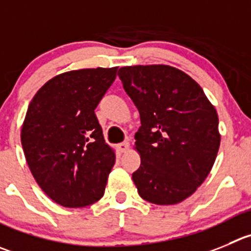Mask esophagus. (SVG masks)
<instances>
[{
  "mask_svg": "<svg viewBox=\"0 0 251 251\" xmlns=\"http://www.w3.org/2000/svg\"><path fill=\"white\" fill-rule=\"evenodd\" d=\"M128 147H130V144H128L127 141L121 142V144L118 145V149L120 152H126L128 150Z\"/></svg>",
  "mask_w": 251,
  "mask_h": 251,
  "instance_id": "obj_1",
  "label": "esophagus"
}]
</instances>
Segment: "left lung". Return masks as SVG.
Returning a JSON list of instances; mask_svg holds the SVG:
<instances>
[{
	"instance_id": "8db88e82",
	"label": "left lung",
	"mask_w": 251,
	"mask_h": 251,
	"mask_svg": "<svg viewBox=\"0 0 251 251\" xmlns=\"http://www.w3.org/2000/svg\"><path fill=\"white\" fill-rule=\"evenodd\" d=\"M118 75L141 119L135 135L141 165L132 173L140 197L160 205L182 202L214 165L221 145L214 106L191 76L173 67H124Z\"/></svg>"
}]
</instances>
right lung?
Here are the masks:
<instances>
[{"mask_svg":"<svg viewBox=\"0 0 251 251\" xmlns=\"http://www.w3.org/2000/svg\"><path fill=\"white\" fill-rule=\"evenodd\" d=\"M118 68L80 69L47 81L28 106L21 133L29 170L58 204L81 208L99 201L115 165L94 110Z\"/></svg>","mask_w":251,"mask_h":251,"instance_id":"obj_1","label":"right lung"}]
</instances>
